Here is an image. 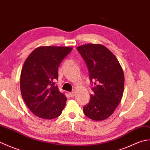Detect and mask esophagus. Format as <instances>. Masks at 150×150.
Instances as JSON below:
<instances>
[{"mask_svg":"<svg viewBox=\"0 0 150 150\" xmlns=\"http://www.w3.org/2000/svg\"><path fill=\"white\" fill-rule=\"evenodd\" d=\"M69 96L71 97H74V95H75L74 91H71V92H70V93H69Z\"/></svg>","mask_w":150,"mask_h":150,"instance_id":"obj_1","label":"esophagus"}]
</instances>
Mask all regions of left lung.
Masks as SVG:
<instances>
[{"mask_svg": "<svg viewBox=\"0 0 150 150\" xmlns=\"http://www.w3.org/2000/svg\"><path fill=\"white\" fill-rule=\"evenodd\" d=\"M88 69L93 86L89 103L83 108L85 115L94 120L111 116L122 97L124 76L118 60L101 44H88L77 47Z\"/></svg>", "mask_w": 150, "mask_h": 150, "instance_id": "1", "label": "left lung"}]
</instances>
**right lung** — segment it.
<instances>
[{"label": "right lung", "mask_w": 150, "mask_h": 150, "mask_svg": "<svg viewBox=\"0 0 150 150\" xmlns=\"http://www.w3.org/2000/svg\"><path fill=\"white\" fill-rule=\"evenodd\" d=\"M72 47L42 46L28 56L21 75L22 97L28 108L38 117L53 119L59 117L67 98L55 85L58 68Z\"/></svg>", "instance_id": "right-lung-1"}]
</instances>
